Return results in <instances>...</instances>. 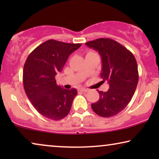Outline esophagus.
I'll return each instance as SVG.
<instances>
[{
    "label": "esophagus",
    "mask_w": 159,
    "mask_h": 159,
    "mask_svg": "<svg viewBox=\"0 0 159 159\" xmlns=\"http://www.w3.org/2000/svg\"><path fill=\"white\" fill-rule=\"evenodd\" d=\"M80 91H81V92H88V89H86V88H80Z\"/></svg>",
    "instance_id": "obj_1"
}]
</instances>
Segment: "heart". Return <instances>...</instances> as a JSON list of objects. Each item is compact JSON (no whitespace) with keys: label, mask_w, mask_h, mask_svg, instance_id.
<instances>
[{"label":"heart","mask_w":159,"mask_h":159,"mask_svg":"<svg viewBox=\"0 0 159 159\" xmlns=\"http://www.w3.org/2000/svg\"><path fill=\"white\" fill-rule=\"evenodd\" d=\"M89 53H93V52H89Z\"/></svg>","instance_id":"1"}]
</instances>
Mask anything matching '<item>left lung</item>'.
<instances>
[{
	"mask_svg": "<svg viewBox=\"0 0 159 159\" xmlns=\"http://www.w3.org/2000/svg\"><path fill=\"white\" fill-rule=\"evenodd\" d=\"M85 45L98 51L102 61L101 77L107 81V92L98 91L99 100L92 103L93 111L102 117L114 116L131 101L138 82V64L133 54L110 38H99Z\"/></svg>",
	"mask_w": 159,
	"mask_h": 159,
	"instance_id": "8db88e82",
	"label": "left lung"
}]
</instances>
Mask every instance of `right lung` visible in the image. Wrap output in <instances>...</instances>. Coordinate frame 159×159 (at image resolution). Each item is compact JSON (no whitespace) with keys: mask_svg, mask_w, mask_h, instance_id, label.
I'll return each instance as SVG.
<instances>
[{"mask_svg":"<svg viewBox=\"0 0 159 159\" xmlns=\"http://www.w3.org/2000/svg\"><path fill=\"white\" fill-rule=\"evenodd\" d=\"M81 45L49 40L37 47L26 60L23 69L26 95L35 109L48 119L60 120L70 111L77 91L57 85L55 77Z\"/></svg>","mask_w":159,"mask_h":159,"instance_id":"right-lung-1","label":"right lung"}]
</instances>
